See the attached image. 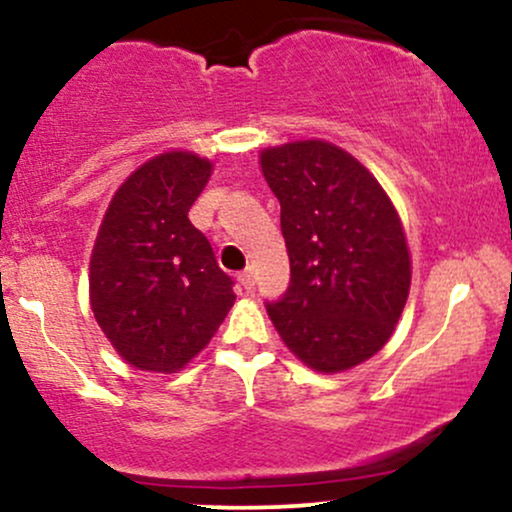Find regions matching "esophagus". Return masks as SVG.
<instances>
[{
	"label": "esophagus",
	"instance_id": "esophagus-1",
	"mask_svg": "<svg viewBox=\"0 0 512 512\" xmlns=\"http://www.w3.org/2000/svg\"><path fill=\"white\" fill-rule=\"evenodd\" d=\"M238 284L243 286L245 291L255 289V272H252V269H243V272L238 274Z\"/></svg>",
	"mask_w": 512,
	"mask_h": 512
}]
</instances>
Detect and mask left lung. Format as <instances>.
I'll use <instances>...</instances> for the list:
<instances>
[{
    "mask_svg": "<svg viewBox=\"0 0 512 512\" xmlns=\"http://www.w3.org/2000/svg\"><path fill=\"white\" fill-rule=\"evenodd\" d=\"M260 158L291 262L289 289L267 301V313L310 368H354L387 344L409 296L397 211L378 180L334 144L293 142Z\"/></svg>",
    "mask_w": 512,
    "mask_h": 512,
    "instance_id": "left-lung-1",
    "label": "left lung"
}]
</instances>
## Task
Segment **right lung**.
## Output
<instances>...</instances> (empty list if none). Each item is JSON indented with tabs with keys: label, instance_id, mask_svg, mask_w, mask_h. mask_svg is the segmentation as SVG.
<instances>
[{
	"label": "right lung",
	"instance_id": "add662e5",
	"mask_svg": "<svg viewBox=\"0 0 512 512\" xmlns=\"http://www.w3.org/2000/svg\"><path fill=\"white\" fill-rule=\"evenodd\" d=\"M211 163L161 154L115 192L91 255V308L117 354L139 370L175 373L231 310L233 279L187 219Z\"/></svg>",
	"mask_w": 512,
	"mask_h": 512
}]
</instances>
